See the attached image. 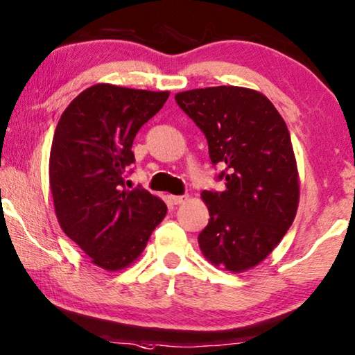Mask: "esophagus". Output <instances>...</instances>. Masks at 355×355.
I'll return each instance as SVG.
<instances>
[{
    "label": "esophagus",
    "mask_w": 355,
    "mask_h": 355,
    "mask_svg": "<svg viewBox=\"0 0 355 355\" xmlns=\"http://www.w3.org/2000/svg\"><path fill=\"white\" fill-rule=\"evenodd\" d=\"M187 199H188V196H171V200L173 205L183 204V202H187Z\"/></svg>",
    "instance_id": "esophagus-1"
}]
</instances>
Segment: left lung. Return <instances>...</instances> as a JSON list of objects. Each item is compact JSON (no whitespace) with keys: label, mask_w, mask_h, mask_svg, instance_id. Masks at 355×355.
<instances>
[{"label":"left lung","mask_w":355,"mask_h":355,"mask_svg":"<svg viewBox=\"0 0 355 355\" xmlns=\"http://www.w3.org/2000/svg\"><path fill=\"white\" fill-rule=\"evenodd\" d=\"M180 109L204 132L224 191H202L210 213L199 234L204 256L230 272L257 266L294 221L299 175L288 126L254 89L211 87L175 94Z\"/></svg>","instance_id":"left-lung-1"}]
</instances>
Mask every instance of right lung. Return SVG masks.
<instances>
[{
    "mask_svg": "<svg viewBox=\"0 0 355 355\" xmlns=\"http://www.w3.org/2000/svg\"><path fill=\"white\" fill-rule=\"evenodd\" d=\"M167 98V92L99 83L78 94L56 125L49 164L56 218L105 270L136 261L167 213L147 189H126L134 137Z\"/></svg>",
    "mask_w": 355,
    "mask_h": 355,
    "instance_id": "1",
    "label": "right lung"
}]
</instances>
